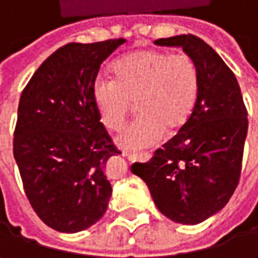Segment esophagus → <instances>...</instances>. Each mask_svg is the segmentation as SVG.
Listing matches in <instances>:
<instances>
[{"label": "esophagus", "mask_w": 258, "mask_h": 258, "mask_svg": "<svg viewBox=\"0 0 258 258\" xmlns=\"http://www.w3.org/2000/svg\"><path fill=\"white\" fill-rule=\"evenodd\" d=\"M124 157H127L130 161H137V160H145L148 161L151 158V154H134V152H122Z\"/></svg>", "instance_id": "34e87169"}]
</instances>
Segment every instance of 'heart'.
Returning a JSON list of instances; mask_svg holds the SVG:
<instances>
[{
    "label": "heart",
    "instance_id": "heart-1",
    "mask_svg": "<svg viewBox=\"0 0 258 258\" xmlns=\"http://www.w3.org/2000/svg\"><path fill=\"white\" fill-rule=\"evenodd\" d=\"M115 80L97 78L92 100L103 124L121 130L137 101L140 115L124 130L116 142L125 149H145L157 145L166 134L189 119L197 95L199 72L185 55L157 49H140L113 64Z\"/></svg>",
    "mask_w": 258,
    "mask_h": 258
}]
</instances>
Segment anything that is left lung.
I'll return each mask as SVG.
<instances>
[{
  "instance_id": "1",
  "label": "left lung",
  "mask_w": 258,
  "mask_h": 258,
  "mask_svg": "<svg viewBox=\"0 0 258 258\" xmlns=\"http://www.w3.org/2000/svg\"><path fill=\"white\" fill-rule=\"evenodd\" d=\"M154 43L182 47L194 61L199 95L178 134L148 163L131 169L146 182L163 215L194 226L220 212L239 183L248 113L233 72L202 38L182 34Z\"/></svg>"
}]
</instances>
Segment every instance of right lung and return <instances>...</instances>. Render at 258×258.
Listing matches in <instances>:
<instances>
[{"mask_svg": "<svg viewBox=\"0 0 258 258\" xmlns=\"http://www.w3.org/2000/svg\"><path fill=\"white\" fill-rule=\"evenodd\" d=\"M124 43H69L22 91L13 155L32 209L56 232H82L107 209L106 161L121 152L100 122L92 83L103 61Z\"/></svg>", "mask_w": 258, "mask_h": 258, "instance_id": "add662e5", "label": "right lung"}]
</instances>
